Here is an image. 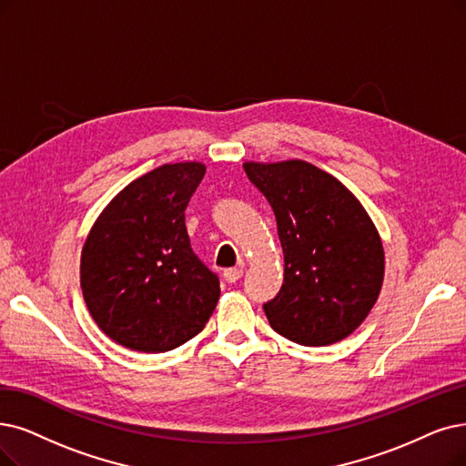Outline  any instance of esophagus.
<instances>
[{
	"label": "esophagus",
	"instance_id": "1",
	"mask_svg": "<svg viewBox=\"0 0 466 466\" xmlns=\"http://www.w3.org/2000/svg\"><path fill=\"white\" fill-rule=\"evenodd\" d=\"M223 277H226L228 283H237L238 279L243 277V269H240V268H229V269L223 271Z\"/></svg>",
	"mask_w": 466,
	"mask_h": 466
}]
</instances>
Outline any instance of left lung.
Here are the masks:
<instances>
[{
	"label": "left lung",
	"instance_id": "left-lung-1",
	"mask_svg": "<svg viewBox=\"0 0 466 466\" xmlns=\"http://www.w3.org/2000/svg\"><path fill=\"white\" fill-rule=\"evenodd\" d=\"M269 200L285 256L279 294L264 304L281 337L329 346L356 330L384 281V248L361 202L325 170L304 160L245 162Z\"/></svg>",
	"mask_w": 466,
	"mask_h": 466
}]
</instances>
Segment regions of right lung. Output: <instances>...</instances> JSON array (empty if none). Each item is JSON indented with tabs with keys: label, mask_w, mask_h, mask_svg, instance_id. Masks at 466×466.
Wrapping results in <instances>:
<instances>
[{
	"label": "right lung",
	"mask_w": 466,
	"mask_h": 466,
	"mask_svg": "<svg viewBox=\"0 0 466 466\" xmlns=\"http://www.w3.org/2000/svg\"><path fill=\"white\" fill-rule=\"evenodd\" d=\"M207 174L164 164L110 200L82 248L80 285L93 321L116 344L160 353L204 329L219 300L218 275L191 248L185 208Z\"/></svg>",
	"instance_id": "right-lung-1"
}]
</instances>
